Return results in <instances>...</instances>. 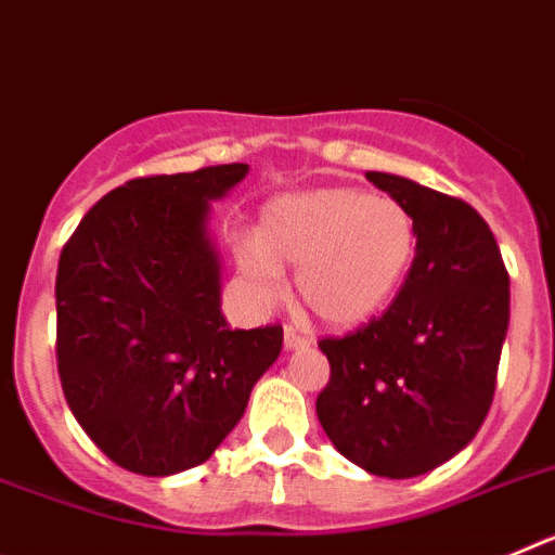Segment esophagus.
<instances>
[{"mask_svg":"<svg viewBox=\"0 0 555 555\" xmlns=\"http://www.w3.org/2000/svg\"><path fill=\"white\" fill-rule=\"evenodd\" d=\"M283 345H286V350H300V347L311 345V338H306L300 331H294V327L288 325L286 331H283Z\"/></svg>","mask_w":555,"mask_h":555,"instance_id":"obj_1","label":"esophagus"}]
</instances>
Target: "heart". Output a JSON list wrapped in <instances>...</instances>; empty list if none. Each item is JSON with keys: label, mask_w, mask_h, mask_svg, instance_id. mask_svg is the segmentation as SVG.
Segmentation results:
<instances>
[{"label": "heart", "mask_w": 555, "mask_h": 555, "mask_svg": "<svg viewBox=\"0 0 555 555\" xmlns=\"http://www.w3.org/2000/svg\"><path fill=\"white\" fill-rule=\"evenodd\" d=\"M416 249L420 233L403 203L333 185L269 199L235 261L261 300L281 297V263L297 267L302 302L327 325L352 327L395 300Z\"/></svg>", "instance_id": "heart-1"}]
</instances>
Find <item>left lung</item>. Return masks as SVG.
<instances>
[{"mask_svg":"<svg viewBox=\"0 0 555 555\" xmlns=\"http://www.w3.org/2000/svg\"><path fill=\"white\" fill-rule=\"evenodd\" d=\"M366 180L411 210L420 249L380 317L320 341L331 380L317 416L352 464L414 478L467 448L487 420L508 331V272L473 205L386 171Z\"/></svg>","mask_w":555,"mask_h":555,"instance_id":"obj_1","label":"left lung"}]
</instances>
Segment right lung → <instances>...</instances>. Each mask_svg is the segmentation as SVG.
<instances>
[{
  "label": "right lung",
  "instance_id": "add662e5",
  "mask_svg": "<svg viewBox=\"0 0 555 555\" xmlns=\"http://www.w3.org/2000/svg\"><path fill=\"white\" fill-rule=\"evenodd\" d=\"M247 164L127 180L88 210L57 263V375L91 442L139 475L210 459L278 361L283 327L222 317L210 199Z\"/></svg>",
  "mask_w": 555,
  "mask_h": 555
}]
</instances>
